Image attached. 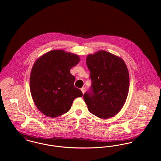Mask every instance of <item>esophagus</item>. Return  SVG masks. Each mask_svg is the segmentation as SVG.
<instances>
[{
	"instance_id": "1",
	"label": "esophagus",
	"mask_w": 161,
	"mask_h": 161,
	"mask_svg": "<svg viewBox=\"0 0 161 161\" xmlns=\"http://www.w3.org/2000/svg\"><path fill=\"white\" fill-rule=\"evenodd\" d=\"M80 90H81V91H82V93H83V94H84L85 92V90H85V88H84V87H82Z\"/></svg>"
}]
</instances>
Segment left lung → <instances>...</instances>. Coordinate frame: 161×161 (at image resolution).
Listing matches in <instances>:
<instances>
[{"instance_id":"obj_1","label":"left lung","mask_w":161,"mask_h":161,"mask_svg":"<svg viewBox=\"0 0 161 161\" xmlns=\"http://www.w3.org/2000/svg\"><path fill=\"white\" fill-rule=\"evenodd\" d=\"M86 62L92 79L90 90L84 95L88 108L100 118L113 117L123 107L128 93L126 64L119 57L103 50L89 54Z\"/></svg>"}]
</instances>
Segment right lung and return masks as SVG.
Returning <instances> with one entry per match:
<instances>
[{
	"label": "right lung",
	"instance_id": "add662e5",
	"mask_svg": "<svg viewBox=\"0 0 161 161\" xmlns=\"http://www.w3.org/2000/svg\"><path fill=\"white\" fill-rule=\"evenodd\" d=\"M79 60L76 54L60 50L47 53L34 63L30 92L36 106L45 115L56 118L67 113L73 101L83 96L69 71Z\"/></svg>",
	"mask_w": 161,
	"mask_h": 161
}]
</instances>
